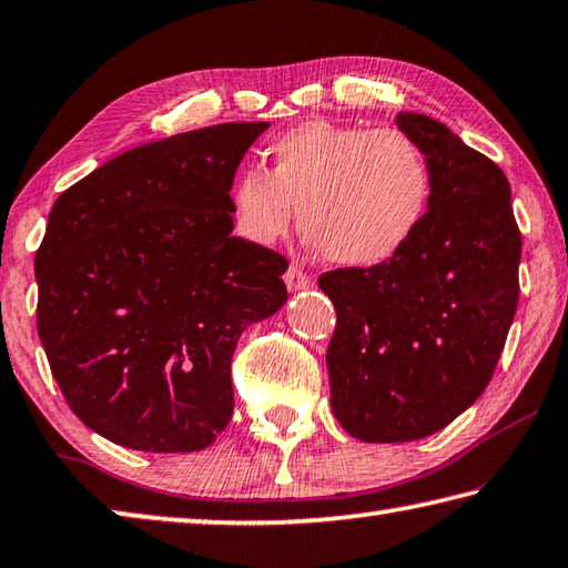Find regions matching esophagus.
Instances as JSON below:
<instances>
[{
    "label": "esophagus",
    "mask_w": 568,
    "mask_h": 568,
    "mask_svg": "<svg viewBox=\"0 0 568 568\" xmlns=\"http://www.w3.org/2000/svg\"><path fill=\"white\" fill-rule=\"evenodd\" d=\"M285 285H287V291H291V293L307 291V287L313 285V277L307 275L305 271H301L297 265H291V267H287V273H285Z\"/></svg>",
    "instance_id": "esophagus-1"
}]
</instances>
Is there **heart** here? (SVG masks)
I'll list each match as a JSON object with an SVG mask.
<instances>
[{"mask_svg": "<svg viewBox=\"0 0 568 568\" xmlns=\"http://www.w3.org/2000/svg\"><path fill=\"white\" fill-rule=\"evenodd\" d=\"M271 169L231 185L235 233L253 245L285 239L295 205L313 248L329 263L375 267L415 239L432 199L422 149L397 129L311 119L267 146Z\"/></svg>", "mask_w": 568, "mask_h": 568, "instance_id": "obj_1", "label": "heart"}]
</instances>
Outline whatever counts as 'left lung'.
<instances>
[{
	"instance_id": "1",
	"label": "left lung",
	"mask_w": 568,
	"mask_h": 568,
	"mask_svg": "<svg viewBox=\"0 0 568 568\" xmlns=\"http://www.w3.org/2000/svg\"><path fill=\"white\" fill-rule=\"evenodd\" d=\"M397 126L427 159L425 221L392 261L317 281L337 313L329 405L363 442L429 437L474 405L519 301L521 233L504 171L425 113L399 111Z\"/></svg>"
}]
</instances>
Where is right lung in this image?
<instances>
[{
	"instance_id": "1",
	"label": "right lung",
	"mask_w": 568,
	"mask_h": 568,
	"mask_svg": "<svg viewBox=\"0 0 568 568\" xmlns=\"http://www.w3.org/2000/svg\"><path fill=\"white\" fill-rule=\"evenodd\" d=\"M271 126L146 143L59 195L34 261L37 327L74 415L113 445L199 452L233 415L243 329L287 301V261L233 235L231 185Z\"/></svg>"
}]
</instances>
